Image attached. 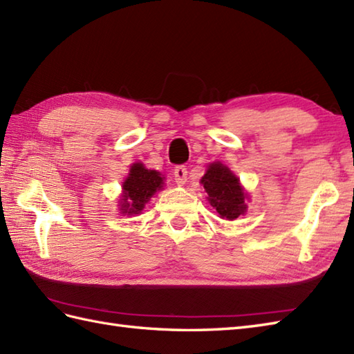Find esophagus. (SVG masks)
Wrapping results in <instances>:
<instances>
[{
  "label": "esophagus",
  "instance_id": "esophagus-1",
  "mask_svg": "<svg viewBox=\"0 0 354 354\" xmlns=\"http://www.w3.org/2000/svg\"><path fill=\"white\" fill-rule=\"evenodd\" d=\"M174 180H176V183L180 185V186L186 183V180H187V168L185 165L176 167V169H174Z\"/></svg>",
  "mask_w": 354,
  "mask_h": 354
}]
</instances>
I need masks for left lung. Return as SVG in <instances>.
I'll list each match as a JSON object with an SVG mask.
<instances>
[{
  "label": "left lung",
  "instance_id": "left-lung-1",
  "mask_svg": "<svg viewBox=\"0 0 354 354\" xmlns=\"http://www.w3.org/2000/svg\"><path fill=\"white\" fill-rule=\"evenodd\" d=\"M201 185L209 195L207 200L222 219L234 221L245 214L248 194L228 167L221 162L210 163L201 178Z\"/></svg>",
  "mask_w": 354,
  "mask_h": 354
}]
</instances>
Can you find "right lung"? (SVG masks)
Returning <instances> with one entry per match:
<instances>
[{
	"mask_svg": "<svg viewBox=\"0 0 354 354\" xmlns=\"http://www.w3.org/2000/svg\"><path fill=\"white\" fill-rule=\"evenodd\" d=\"M162 174L156 169H147L144 163L136 162L129 169L123 182V194L120 196V212L123 214H140L150 198L163 189Z\"/></svg>",
	"mask_w": 354,
	"mask_h": 354,
	"instance_id": "1",
	"label": "right lung"
}]
</instances>
